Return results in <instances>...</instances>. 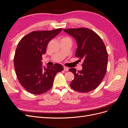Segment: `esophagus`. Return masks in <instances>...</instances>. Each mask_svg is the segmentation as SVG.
Instances as JSON below:
<instances>
[{
    "mask_svg": "<svg viewBox=\"0 0 128 128\" xmlns=\"http://www.w3.org/2000/svg\"><path fill=\"white\" fill-rule=\"evenodd\" d=\"M64 70H65V71H68V70H69V68H68V67H64Z\"/></svg>",
    "mask_w": 128,
    "mask_h": 128,
    "instance_id": "34e87169",
    "label": "esophagus"
}]
</instances>
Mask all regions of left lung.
I'll list each match as a JSON object with an SVG mask.
<instances>
[{
    "mask_svg": "<svg viewBox=\"0 0 128 128\" xmlns=\"http://www.w3.org/2000/svg\"><path fill=\"white\" fill-rule=\"evenodd\" d=\"M75 38L77 48L75 56L83 59L82 69L76 72L70 68L75 78L70 87L80 92H88L97 88L107 71L108 53L102 38L94 31L86 28L64 29Z\"/></svg>",
    "mask_w": 128,
    "mask_h": 128,
    "instance_id": "left-lung-1",
    "label": "left lung"
}]
</instances>
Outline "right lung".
Listing matches in <instances>:
<instances>
[{
  "instance_id": "right-lung-1",
  "label": "right lung",
  "mask_w": 128,
  "mask_h": 128,
  "mask_svg": "<svg viewBox=\"0 0 128 128\" xmlns=\"http://www.w3.org/2000/svg\"><path fill=\"white\" fill-rule=\"evenodd\" d=\"M62 30L34 31L19 42L14 56V67L19 82L26 90L34 94L48 92L53 86L56 74L64 70L62 66H42V55L46 52L48 42Z\"/></svg>"
}]
</instances>
